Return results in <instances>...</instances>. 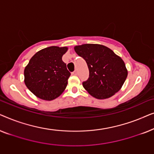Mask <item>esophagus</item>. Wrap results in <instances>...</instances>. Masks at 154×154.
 <instances>
[{
	"instance_id": "1",
	"label": "esophagus",
	"mask_w": 154,
	"mask_h": 154,
	"mask_svg": "<svg viewBox=\"0 0 154 154\" xmlns=\"http://www.w3.org/2000/svg\"><path fill=\"white\" fill-rule=\"evenodd\" d=\"M77 73H78V71H77V69H75V70L73 72V75H77Z\"/></svg>"
}]
</instances>
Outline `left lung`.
Listing matches in <instances>:
<instances>
[{
    "instance_id": "1",
    "label": "left lung",
    "mask_w": 154,
    "mask_h": 154,
    "mask_svg": "<svg viewBox=\"0 0 154 154\" xmlns=\"http://www.w3.org/2000/svg\"><path fill=\"white\" fill-rule=\"evenodd\" d=\"M89 69V78L83 86L92 97L99 100L111 97L119 92L128 76L123 60L111 49L99 44H83L74 47Z\"/></svg>"
}]
</instances>
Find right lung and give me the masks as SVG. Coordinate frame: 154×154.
<instances>
[{
    "mask_svg": "<svg viewBox=\"0 0 154 154\" xmlns=\"http://www.w3.org/2000/svg\"><path fill=\"white\" fill-rule=\"evenodd\" d=\"M68 48L51 46L40 50L24 69V83L37 97L51 101L66 88L71 73L62 61Z\"/></svg>",
    "mask_w": 154,
    "mask_h": 154,
    "instance_id": "1",
    "label": "right lung"
}]
</instances>
